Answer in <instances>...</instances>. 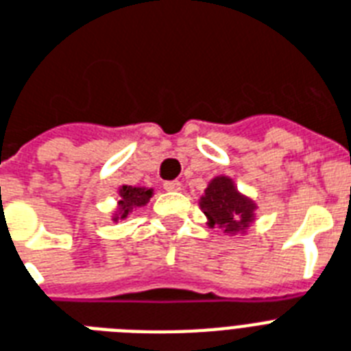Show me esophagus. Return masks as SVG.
Here are the masks:
<instances>
[{
	"label": "esophagus",
	"instance_id": "esophagus-1",
	"mask_svg": "<svg viewBox=\"0 0 351 351\" xmlns=\"http://www.w3.org/2000/svg\"><path fill=\"white\" fill-rule=\"evenodd\" d=\"M180 187H182V184L178 180L164 182V189H165V191H178Z\"/></svg>",
	"mask_w": 351,
	"mask_h": 351
}]
</instances>
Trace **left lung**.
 Instances as JSON below:
<instances>
[{"label": "left lung", "mask_w": 351, "mask_h": 351, "mask_svg": "<svg viewBox=\"0 0 351 351\" xmlns=\"http://www.w3.org/2000/svg\"><path fill=\"white\" fill-rule=\"evenodd\" d=\"M200 209L209 228H220L228 234L245 233L255 222L256 204L237 189L233 178L215 176L200 197Z\"/></svg>", "instance_id": "8db88e82"}]
</instances>
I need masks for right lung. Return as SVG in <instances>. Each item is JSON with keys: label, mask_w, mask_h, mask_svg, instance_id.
<instances>
[{"label": "right lung", "mask_w": 351, "mask_h": 351, "mask_svg": "<svg viewBox=\"0 0 351 351\" xmlns=\"http://www.w3.org/2000/svg\"><path fill=\"white\" fill-rule=\"evenodd\" d=\"M118 208L112 213V220L127 219L136 208L147 206V202L153 197V189L149 187H134V186H120L118 187Z\"/></svg>", "instance_id": "1"}]
</instances>
